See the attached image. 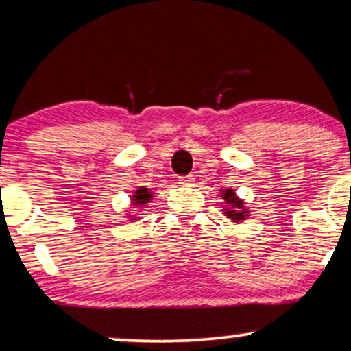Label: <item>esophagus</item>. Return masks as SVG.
Instances as JSON below:
<instances>
[{
	"label": "esophagus",
	"mask_w": 351,
	"mask_h": 351,
	"mask_svg": "<svg viewBox=\"0 0 351 351\" xmlns=\"http://www.w3.org/2000/svg\"><path fill=\"white\" fill-rule=\"evenodd\" d=\"M193 182H195V177H193V176L180 177V179H179V184H180L182 186H189V185H192Z\"/></svg>",
	"instance_id": "1"
}]
</instances>
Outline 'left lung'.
<instances>
[{
	"mask_svg": "<svg viewBox=\"0 0 351 351\" xmlns=\"http://www.w3.org/2000/svg\"><path fill=\"white\" fill-rule=\"evenodd\" d=\"M221 197L224 199V216L229 217L232 222H242L243 219H247L248 216V209L245 208V202L242 198L237 197L235 190L232 189H222L221 190Z\"/></svg>",
	"mask_w": 351,
	"mask_h": 351,
	"instance_id": "8db88e82",
	"label": "left lung"
}]
</instances>
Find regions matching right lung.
Instances as JSON below:
<instances>
[{
  "mask_svg": "<svg viewBox=\"0 0 351 351\" xmlns=\"http://www.w3.org/2000/svg\"><path fill=\"white\" fill-rule=\"evenodd\" d=\"M152 199H153V192H149V189H147V186H138V190H135L134 195L130 197V203L132 206L140 208L152 202ZM135 219H136L135 215L130 216V221H135Z\"/></svg>",
  "mask_w": 351,
  "mask_h": 351,
  "instance_id": "1",
  "label": "right lung"
}]
</instances>
